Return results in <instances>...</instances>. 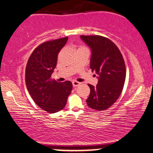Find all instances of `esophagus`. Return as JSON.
<instances>
[{
  "label": "esophagus",
  "mask_w": 153,
  "mask_h": 153,
  "mask_svg": "<svg viewBox=\"0 0 153 153\" xmlns=\"http://www.w3.org/2000/svg\"><path fill=\"white\" fill-rule=\"evenodd\" d=\"M80 85V82L76 81V80H74V81H73V87H77V86Z\"/></svg>",
  "instance_id": "esophagus-1"
}]
</instances>
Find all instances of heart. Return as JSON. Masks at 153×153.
Listing matches in <instances>:
<instances>
[{
    "label": "heart",
    "mask_w": 153,
    "mask_h": 153,
    "mask_svg": "<svg viewBox=\"0 0 153 153\" xmlns=\"http://www.w3.org/2000/svg\"><path fill=\"white\" fill-rule=\"evenodd\" d=\"M80 48H85V47H80Z\"/></svg>",
    "instance_id": "b5f03b06"
}]
</instances>
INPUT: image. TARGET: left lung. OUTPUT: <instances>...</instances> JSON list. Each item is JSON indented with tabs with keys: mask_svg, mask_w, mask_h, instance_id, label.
I'll use <instances>...</instances> for the list:
<instances>
[{
	"mask_svg": "<svg viewBox=\"0 0 153 153\" xmlns=\"http://www.w3.org/2000/svg\"><path fill=\"white\" fill-rule=\"evenodd\" d=\"M80 38L91 48L90 68L99 75L96 86L88 84L91 93L86 102L93 110H106L115 103L123 91L126 76L124 59L116 45L105 37Z\"/></svg>",
	"mask_w": 153,
	"mask_h": 153,
	"instance_id": "left-lung-1",
	"label": "left lung"
}]
</instances>
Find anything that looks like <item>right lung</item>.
Returning a JSON list of instances; mask_svg holds the SVG:
<instances>
[{
	"label": "right lung",
	"mask_w": 153,
	"mask_h": 153,
	"mask_svg": "<svg viewBox=\"0 0 153 153\" xmlns=\"http://www.w3.org/2000/svg\"><path fill=\"white\" fill-rule=\"evenodd\" d=\"M68 37L50 40L38 45L30 55L25 68V84L34 102L49 113L63 109L71 94V81L58 82L51 79L58 55Z\"/></svg>",
	"instance_id": "obj_1"
}]
</instances>
